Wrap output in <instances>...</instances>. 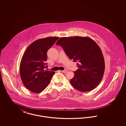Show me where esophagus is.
Segmentation results:
<instances>
[{
    "label": "esophagus",
    "mask_w": 126,
    "mask_h": 126,
    "mask_svg": "<svg viewBox=\"0 0 126 126\" xmlns=\"http://www.w3.org/2000/svg\"><path fill=\"white\" fill-rule=\"evenodd\" d=\"M61 72H63V73H66L67 72V71L66 70H62Z\"/></svg>",
    "instance_id": "esophagus-1"
}]
</instances>
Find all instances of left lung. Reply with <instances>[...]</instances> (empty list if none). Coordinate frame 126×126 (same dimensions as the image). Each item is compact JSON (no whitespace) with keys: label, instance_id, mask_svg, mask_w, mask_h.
I'll use <instances>...</instances> for the list:
<instances>
[{"label":"left lung","instance_id":"left-lung-1","mask_svg":"<svg viewBox=\"0 0 126 126\" xmlns=\"http://www.w3.org/2000/svg\"><path fill=\"white\" fill-rule=\"evenodd\" d=\"M73 61H78V69L70 80L72 86L83 92L94 89L102 81L105 62L101 48L89 37H61L56 43Z\"/></svg>","mask_w":126,"mask_h":126}]
</instances>
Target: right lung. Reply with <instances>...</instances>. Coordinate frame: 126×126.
<instances>
[{"instance_id":"right-lung-1","label":"right lung","mask_w":126,"mask_h":126,"mask_svg":"<svg viewBox=\"0 0 126 126\" xmlns=\"http://www.w3.org/2000/svg\"><path fill=\"white\" fill-rule=\"evenodd\" d=\"M49 37L32 43L23 56L20 65V74L26 88L34 93H40L49 84L54 71L45 70L48 49L59 39Z\"/></svg>"}]
</instances>
